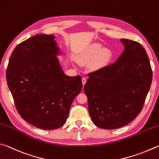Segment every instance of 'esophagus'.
I'll use <instances>...</instances> for the list:
<instances>
[{"label":"esophagus","instance_id":"obj_1","mask_svg":"<svg viewBox=\"0 0 159 159\" xmlns=\"http://www.w3.org/2000/svg\"><path fill=\"white\" fill-rule=\"evenodd\" d=\"M82 82L83 86H84V85L86 84V82H87V78H86V77H82Z\"/></svg>","mask_w":159,"mask_h":159}]
</instances>
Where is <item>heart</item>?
<instances>
[{"instance_id": "b5f03b06", "label": "heart", "mask_w": 159, "mask_h": 159, "mask_svg": "<svg viewBox=\"0 0 159 159\" xmlns=\"http://www.w3.org/2000/svg\"><path fill=\"white\" fill-rule=\"evenodd\" d=\"M112 58V53L99 44H93L82 50L77 57L80 65L87 66L91 64L93 70H99L106 66Z\"/></svg>"}]
</instances>
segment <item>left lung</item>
I'll return each instance as SVG.
<instances>
[{
	"label": "left lung",
	"instance_id": "left-lung-1",
	"mask_svg": "<svg viewBox=\"0 0 159 159\" xmlns=\"http://www.w3.org/2000/svg\"><path fill=\"white\" fill-rule=\"evenodd\" d=\"M124 50L111 65L88 74L84 85L93 124L116 129L132 121L143 109L152 82L145 49L138 42L121 39Z\"/></svg>",
	"mask_w": 159,
	"mask_h": 159
}]
</instances>
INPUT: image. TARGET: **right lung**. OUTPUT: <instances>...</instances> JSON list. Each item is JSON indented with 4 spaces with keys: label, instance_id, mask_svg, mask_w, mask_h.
Returning <instances> with one entry per match:
<instances>
[{
    "label": "right lung",
    "instance_id": "1",
    "mask_svg": "<svg viewBox=\"0 0 159 159\" xmlns=\"http://www.w3.org/2000/svg\"><path fill=\"white\" fill-rule=\"evenodd\" d=\"M53 35L40 34L15 47L8 63L6 79L17 112L33 126L54 130L66 123L74 98L82 88L79 75L63 71Z\"/></svg>",
    "mask_w": 159,
    "mask_h": 159
}]
</instances>
